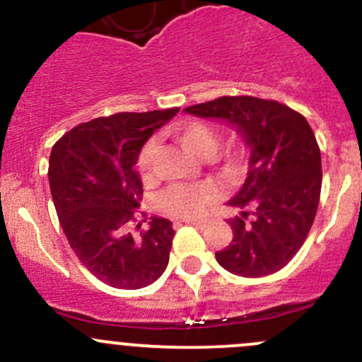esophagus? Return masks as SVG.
Returning <instances> with one entry per match:
<instances>
[{
    "instance_id": "34e87169",
    "label": "esophagus",
    "mask_w": 362,
    "mask_h": 362,
    "mask_svg": "<svg viewBox=\"0 0 362 362\" xmlns=\"http://www.w3.org/2000/svg\"><path fill=\"white\" fill-rule=\"evenodd\" d=\"M180 222H184V224H191V226H194V228H206V224H208V221H196V218H182Z\"/></svg>"
}]
</instances>
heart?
I'll list each match as a JSON object with an SVG mask.
<instances>
[{"instance_id": "1", "label": "heart", "mask_w": 362, "mask_h": 362, "mask_svg": "<svg viewBox=\"0 0 362 362\" xmlns=\"http://www.w3.org/2000/svg\"><path fill=\"white\" fill-rule=\"evenodd\" d=\"M168 134L194 158L210 160L229 184H242L249 175L252 156H254V148L249 141H231L215 155L221 145V134L211 124L199 119H187L173 124ZM156 160H158V145L154 141H147L140 148L136 158V170L144 184H151L154 180ZM217 198L218 191L211 182L173 184L160 192L156 204L159 211L171 217L194 218L217 202Z\"/></svg>"}]
</instances>
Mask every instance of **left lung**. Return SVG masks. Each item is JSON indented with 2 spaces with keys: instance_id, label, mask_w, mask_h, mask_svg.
<instances>
[{
  "instance_id": "1",
  "label": "left lung",
  "mask_w": 362,
  "mask_h": 362,
  "mask_svg": "<svg viewBox=\"0 0 362 362\" xmlns=\"http://www.w3.org/2000/svg\"><path fill=\"white\" fill-rule=\"evenodd\" d=\"M185 112L231 122L254 148L242 191L229 202L233 240L215 259L233 275H272L305 243L322 187L320 148L305 117L275 100L222 96Z\"/></svg>"
}]
</instances>
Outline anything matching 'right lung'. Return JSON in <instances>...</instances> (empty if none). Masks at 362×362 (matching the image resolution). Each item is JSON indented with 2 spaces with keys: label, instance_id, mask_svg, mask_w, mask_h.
I'll use <instances>...</instances> for the list:
<instances>
[{
  "label": "right lung",
  "instance_id": "add662e5",
  "mask_svg": "<svg viewBox=\"0 0 362 362\" xmlns=\"http://www.w3.org/2000/svg\"><path fill=\"white\" fill-rule=\"evenodd\" d=\"M177 113L175 107L98 117L69 129L50 152V194L69 247L115 289L151 286L170 261L173 224L151 217L141 229L144 185L133 166L145 141Z\"/></svg>",
  "mask_w": 362,
  "mask_h": 362
}]
</instances>
